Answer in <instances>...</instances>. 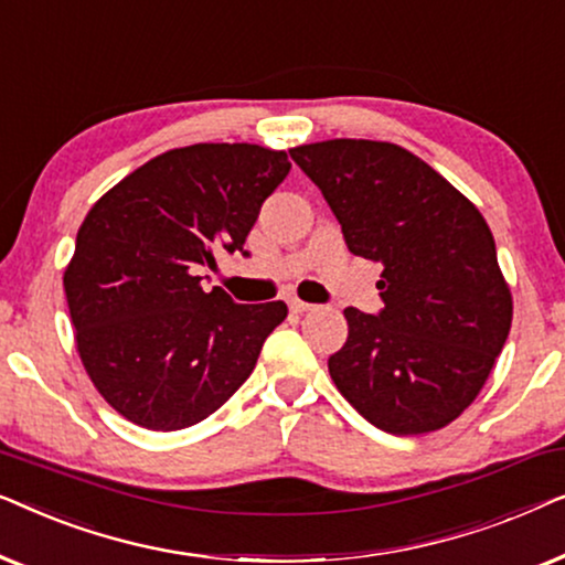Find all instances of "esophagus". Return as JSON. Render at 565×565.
<instances>
[{"mask_svg":"<svg viewBox=\"0 0 565 565\" xmlns=\"http://www.w3.org/2000/svg\"><path fill=\"white\" fill-rule=\"evenodd\" d=\"M288 306H290V311H292V313H306V311H313V306H311V303H306V300H298V298H290V300H288Z\"/></svg>","mask_w":565,"mask_h":565,"instance_id":"esophagus-1","label":"esophagus"}]
</instances>
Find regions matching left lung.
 <instances>
[{"label":"left lung","instance_id":"1","mask_svg":"<svg viewBox=\"0 0 565 565\" xmlns=\"http://www.w3.org/2000/svg\"><path fill=\"white\" fill-rule=\"evenodd\" d=\"M290 157L321 190L347 249L381 262L383 308H344L337 388L391 435L443 429L483 388L512 327L489 223L443 174L385 141L306 143Z\"/></svg>","mask_w":565,"mask_h":565}]
</instances>
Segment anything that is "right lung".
I'll use <instances>...</instances> for the list:
<instances>
[{
  "label": "right lung",
  "mask_w": 565,
  "mask_h": 565,
  "mask_svg": "<svg viewBox=\"0 0 565 565\" xmlns=\"http://www.w3.org/2000/svg\"><path fill=\"white\" fill-rule=\"evenodd\" d=\"M290 172L285 151L195 143L146 161L92 205L64 273L76 350L128 422H203L252 375L288 306L203 290L221 249L244 252L259 207Z\"/></svg>",
  "instance_id": "right-lung-1"
}]
</instances>
